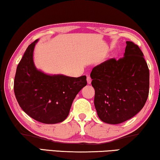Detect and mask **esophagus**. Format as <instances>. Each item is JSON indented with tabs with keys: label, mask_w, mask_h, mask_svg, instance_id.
Returning a JSON list of instances; mask_svg holds the SVG:
<instances>
[{
	"label": "esophagus",
	"mask_w": 160,
	"mask_h": 160,
	"mask_svg": "<svg viewBox=\"0 0 160 160\" xmlns=\"http://www.w3.org/2000/svg\"><path fill=\"white\" fill-rule=\"evenodd\" d=\"M87 82H88V84H90V83L91 82V78L90 77L89 75L87 76Z\"/></svg>",
	"instance_id": "esophagus-1"
}]
</instances>
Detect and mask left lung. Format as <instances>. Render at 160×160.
<instances>
[{"mask_svg":"<svg viewBox=\"0 0 160 160\" xmlns=\"http://www.w3.org/2000/svg\"><path fill=\"white\" fill-rule=\"evenodd\" d=\"M124 57L93 67L94 105L103 122L120 124L142 109L149 91V70L138 45L127 41Z\"/></svg>","mask_w":160,"mask_h":160,"instance_id":"obj_1","label":"left lung"}]
</instances>
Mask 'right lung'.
<instances>
[{
	"instance_id": "obj_1",
	"label": "right lung",
	"mask_w": 160,
	"mask_h": 160,
	"mask_svg": "<svg viewBox=\"0 0 160 160\" xmlns=\"http://www.w3.org/2000/svg\"><path fill=\"white\" fill-rule=\"evenodd\" d=\"M37 41L28 47L18 64L13 90L20 107L30 118L55 124L67 118L74 98L87 85L86 76H51L38 71L32 59Z\"/></svg>"
}]
</instances>
